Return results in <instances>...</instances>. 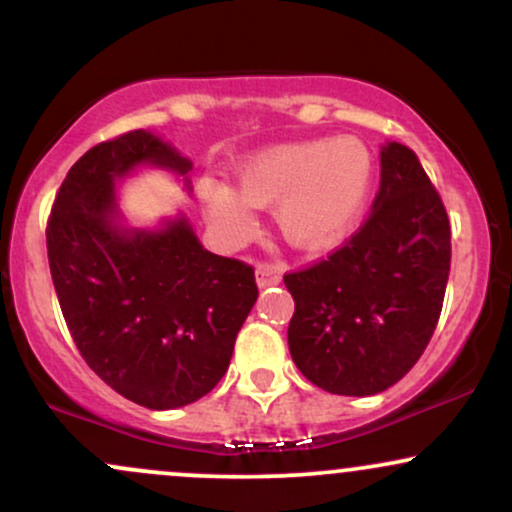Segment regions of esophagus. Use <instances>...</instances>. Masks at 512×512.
<instances>
[{"label":"esophagus","mask_w":512,"mask_h":512,"mask_svg":"<svg viewBox=\"0 0 512 512\" xmlns=\"http://www.w3.org/2000/svg\"><path fill=\"white\" fill-rule=\"evenodd\" d=\"M257 286L260 289H267V286H276L281 281V269L274 267V264H260L257 267Z\"/></svg>","instance_id":"1"}]
</instances>
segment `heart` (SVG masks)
<instances>
[{"mask_svg":"<svg viewBox=\"0 0 512 512\" xmlns=\"http://www.w3.org/2000/svg\"><path fill=\"white\" fill-rule=\"evenodd\" d=\"M373 156L361 139L279 144L240 161L233 178L202 182L204 214L236 243L255 226L252 209H272L279 236L303 252L327 250L351 231L373 187Z\"/></svg>","mask_w":512,"mask_h":512,"instance_id":"1","label":"heart"}]
</instances>
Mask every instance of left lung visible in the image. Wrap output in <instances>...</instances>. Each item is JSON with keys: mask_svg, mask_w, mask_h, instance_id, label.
<instances>
[{"mask_svg": "<svg viewBox=\"0 0 512 512\" xmlns=\"http://www.w3.org/2000/svg\"><path fill=\"white\" fill-rule=\"evenodd\" d=\"M450 274V221L409 146L380 149V190L349 243L284 276L296 301L289 351L310 383L378 395L431 342Z\"/></svg>", "mask_w": 512, "mask_h": 512, "instance_id": "1", "label": "left lung"}]
</instances>
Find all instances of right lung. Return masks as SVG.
Listing matches in <instances>:
<instances>
[{"mask_svg": "<svg viewBox=\"0 0 512 512\" xmlns=\"http://www.w3.org/2000/svg\"><path fill=\"white\" fill-rule=\"evenodd\" d=\"M178 175L192 161L134 129L88 149L64 178L48 221L52 284L76 349L98 378L146 409L197 402L228 370L257 301L250 264L204 250L185 211L127 226L117 182L137 168Z\"/></svg>", "mask_w": 512, "mask_h": 512, "instance_id": "1", "label": "right lung"}]
</instances>
